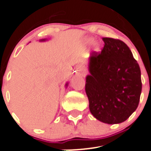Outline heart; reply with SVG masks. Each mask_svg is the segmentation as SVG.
I'll return each mask as SVG.
<instances>
[{
    "label": "heart",
    "instance_id": "obj_1",
    "mask_svg": "<svg viewBox=\"0 0 151 151\" xmlns=\"http://www.w3.org/2000/svg\"><path fill=\"white\" fill-rule=\"evenodd\" d=\"M94 39L92 38V37H90V38H88L86 39V42L87 43V44H91V43L93 42ZM100 47H101V45H100V43L98 42H95L93 43V49H94V51H99L100 50Z\"/></svg>",
    "mask_w": 151,
    "mask_h": 151
}]
</instances>
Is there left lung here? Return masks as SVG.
Listing matches in <instances>:
<instances>
[{"instance_id": "1", "label": "left lung", "mask_w": 151, "mask_h": 151, "mask_svg": "<svg viewBox=\"0 0 151 151\" xmlns=\"http://www.w3.org/2000/svg\"><path fill=\"white\" fill-rule=\"evenodd\" d=\"M101 53L89 58L85 90L92 115L107 124L126 121L137 109L142 92L141 71L127 45L104 37Z\"/></svg>"}]
</instances>
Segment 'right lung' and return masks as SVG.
Wrapping results in <instances>:
<instances>
[{
    "instance_id": "obj_1",
    "label": "right lung",
    "mask_w": 151,
    "mask_h": 151,
    "mask_svg": "<svg viewBox=\"0 0 151 151\" xmlns=\"http://www.w3.org/2000/svg\"><path fill=\"white\" fill-rule=\"evenodd\" d=\"M45 40H40V41H45ZM66 86H68V83H66Z\"/></svg>"
}]
</instances>
